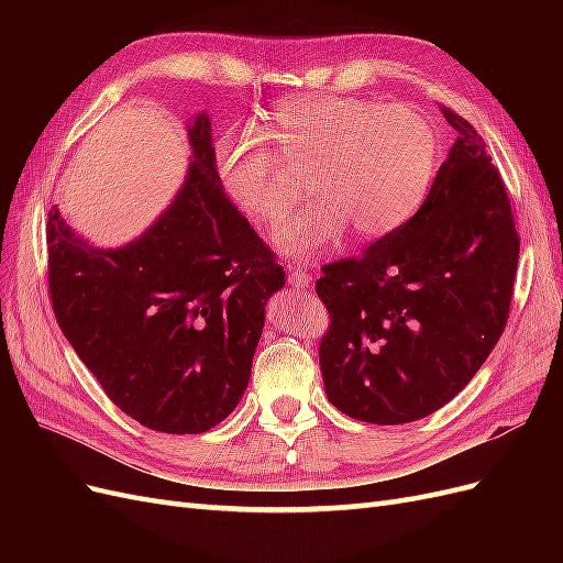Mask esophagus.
I'll list each match as a JSON object with an SVG mask.
<instances>
[{
  "label": "esophagus",
  "instance_id": "obj_1",
  "mask_svg": "<svg viewBox=\"0 0 563 563\" xmlns=\"http://www.w3.org/2000/svg\"><path fill=\"white\" fill-rule=\"evenodd\" d=\"M310 282H312V277H310V272H308V269L288 265V284L296 286V288H308V286H310Z\"/></svg>",
  "mask_w": 563,
  "mask_h": 563
}]
</instances>
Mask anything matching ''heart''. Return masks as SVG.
I'll return each instance as SVG.
<instances>
[{
	"instance_id": "1",
	"label": "heart",
	"mask_w": 563,
	"mask_h": 563,
	"mask_svg": "<svg viewBox=\"0 0 563 563\" xmlns=\"http://www.w3.org/2000/svg\"><path fill=\"white\" fill-rule=\"evenodd\" d=\"M267 122L269 135L253 126L220 135L218 172L236 207L265 225H279L291 195L282 185L278 153L286 162H312L308 190L317 199L277 234L279 251L296 261L331 251L347 228L360 240L404 228L439 164V135L413 108H385L354 96H296L272 108Z\"/></svg>"
}]
</instances>
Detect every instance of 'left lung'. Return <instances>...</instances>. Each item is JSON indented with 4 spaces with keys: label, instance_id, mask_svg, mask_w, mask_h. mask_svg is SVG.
<instances>
[{
    "label": "left lung",
    "instance_id": "1",
    "mask_svg": "<svg viewBox=\"0 0 563 563\" xmlns=\"http://www.w3.org/2000/svg\"><path fill=\"white\" fill-rule=\"evenodd\" d=\"M457 139L422 207L360 258L323 265L331 314L319 366L354 420L413 422L463 389L500 340L519 234L498 168L474 126L441 108Z\"/></svg>",
    "mask_w": 563,
    "mask_h": 563
}]
</instances>
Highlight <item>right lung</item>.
Returning <instances> with one entry per match:
<instances>
[{
  "instance_id": "1",
  "label": "right lung",
  "mask_w": 563,
  "mask_h": 563,
  "mask_svg": "<svg viewBox=\"0 0 563 563\" xmlns=\"http://www.w3.org/2000/svg\"><path fill=\"white\" fill-rule=\"evenodd\" d=\"M192 162L139 240L96 249L48 211V294L67 343L114 406L150 430L223 422L251 378L284 267L228 199L211 119L187 122Z\"/></svg>"
}]
</instances>
